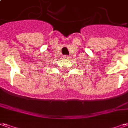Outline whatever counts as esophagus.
<instances>
[{
	"label": "esophagus",
	"instance_id": "esophagus-1",
	"mask_svg": "<svg viewBox=\"0 0 128 128\" xmlns=\"http://www.w3.org/2000/svg\"><path fill=\"white\" fill-rule=\"evenodd\" d=\"M64 58L68 59V58H70V57H69V56H64Z\"/></svg>",
	"mask_w": 128,
	"mask_h": 128
}]
</instances>
